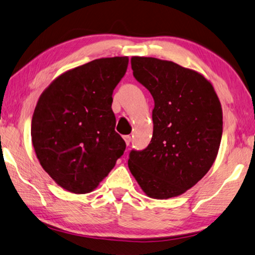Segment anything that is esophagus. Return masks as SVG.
Returning a JSON list of instances; mask_svg holds the SVG:
<instances>
[{"instance_id": "1", "label": "esophagus", "mask_w": 255, "mask_h": 255, "mask_svg": "<svg viewBox=\"0 0 255 255\" xmlns=\"http://www.w3.org/2000/svg\"><path fill=\"white\" fill-rule=\"evenodd\" d=\"M124 139H125V143H126V145L128 146L129 144H130V140H131V137L129 136V135H126V136H124Z\"/></svg>"}]
</instances>
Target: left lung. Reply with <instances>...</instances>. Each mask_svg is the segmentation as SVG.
I'll return each instance as SVG.
<instances>
[{"label":"left lung","mask_w":255,"mask_h":255,"mask_svg":"<svg viewBox=\"0 0 255 255\" xmlns=\"http://www.w3.org/2000/svg\"><path fill=\"white\" fill-rule=\"evenodd\" d=\"M132 75L154 100L153 136L129 154L131 175L151 199L179 196L207 175L219 151L222 109L212 84L172 61L132 56Z\"/></svg>","instance_id":"obj_1"}]
</instances>
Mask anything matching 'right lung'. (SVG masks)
Returning a JSON list of instances; mask_svg holds the SVG:
<instances>
[{
	"instance_id": "add662e5",
	"label": "right lung",
	"mask_w": 255,
	"mask_h": 255,
	"mask_svg": "<svg viewBox=\"0 0 255 255\" xmlns=\"http://www.w3.org/2000/svg\"><path fill=\"white\" fill-rule=\"evenodd\" d=\"M128 61L96 59L56 77L39 96L31 142L42 168L68 192L94 191L124 154L111 106Z\"/></svg>"
}]
</instances>
